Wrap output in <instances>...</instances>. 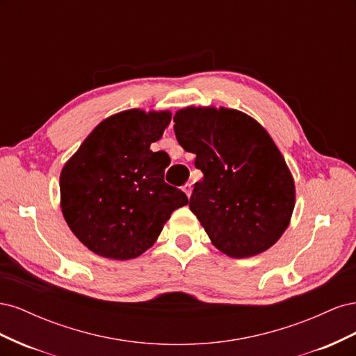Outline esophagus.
Masks as SVG:
<instances>
[{
	"mask_svg": "<svg viewBox=\"0 0 356 356\" xmlns=\"http://www.w3.org/2000/svg\"><path fill=\"white\" fill-rule=\"evenodd\" d=\"M182 191H184V193H186V195H187V197H190V196H191V191H193V187H191V184H190V182H187V184H186V186H182Z\"/></svg>",
	"mask_w": 356,
	"mask_h": 356,
	"instance_id": "34e87169",
	"label": "esophagus"
}]
</instances>
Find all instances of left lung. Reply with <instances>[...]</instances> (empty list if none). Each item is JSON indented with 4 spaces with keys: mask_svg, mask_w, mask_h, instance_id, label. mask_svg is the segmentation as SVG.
I'll list each match as a JSON object with an SVG mask.
<instances>
[{
    "mask_svg": "<svg viewBox=\"0 0 356 356\" xmlns=\"http://www.w3.org/2000/svg\"><path fill=\"white\" fill-rule=\"evenodd\" d=\"M179 145L196 154L203 178L190 209L212 245L232 258L261 254L275 245L296 204L294 178L266 129L232 108L187 106L175 113Z\"/></svg>",
    "mask_w": 356,
    "mask_h": 356,
    "instance_id": "8db88e82",
    "label": "left lung"
}]
</instances>
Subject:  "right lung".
I'll return each mask as SVG.
<instances>
[{
	"mask_svg": "<svg viewBox=\"0 0 356 356\" xmlns=\"http://www.w3.org/2000/svg\"><path fill=\"white\" fill-rule=\"evenodd\" d=\"M170 111L126 110L105 118L60 172V208L77 239L95 254L131 260L157 241L187 196L165 182L169 156L153 153Z\"/></svg>",
	"mask_w": 356,
	"mask_h": 356,
	"instance_id": "obj_1",
	"label": "right lung"
}]
</instances>
